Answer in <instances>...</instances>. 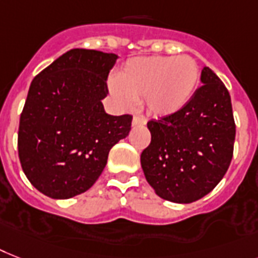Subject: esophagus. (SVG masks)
Instances as JSON below:
<instances>
[{
  "mask_svg": "<svg viewBox=\"0 0 258 258\" xmlns=\"http://www.w3.org/2000/svg\"><path fill=\"white\" fill-rule=\"evenodd\" d=\"M146 124H147V119L144 118V116L135 115L133 118V127H143Z\"/></svg>",
  "mask_w": 258,
  "mask_h": 258,
  "instance_id": "1",
  "label": "esophagus"
}]
</instances>
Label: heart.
Returning <instances> with one entry per match:
<instances>
[{
    "label": "heart",
    "mask_w": 258,
    "mask_h": 258,
    "mask_svg": "<svg viewBox=\"0 0 258 258\" xmlns=\"http://www.w3.org/2000/svg\"><path fill=\"white\" fill-rule=\"evenodd\" d=\"M199 81L198 62L188 55L138 56L119 71L111 91L123 107L144 98L148 114L171 116L189 103Z\"/></svg>",
    "instance_id": "b5f03b06"
}]
</instances>
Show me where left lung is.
<instances>
[{
    "label": "left lung",
    "mask_w": 258,
    "mask_h": 258,
    "mask_svg": "<svg viewBox=\"0 0 258 258\" xmlns=\"http://www.w3.org/2000/svg\"><path fill=\"white\" fill-rule=\"evenodd\" d=\"M189 103L171 116L151 120V143L140 155L144 176L164 200L189 204L220 183L233 156L231 95L209 68Z\"/></svg>",
    "instance_id": "1"
}]
</instances>
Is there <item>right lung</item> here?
Wrapping results in <instances>:
<instances>
[{"label":"right lung","mask_w":258,"mask_h":258,"mask_svg":"<svg viewBox=\"0 0 258 258\" xmlns=\"http://www.w3.org/2000/svg\"><path fill=\"white\" fill-rule=\"evenodd\" d=\"M119 56L73 49L31 82L18 130L25 175L51 199H70L93 187L108 152L131 130V115L112 116L102 99Z\"/></svg>","instance_id":"right-lung-1"}]
</instances>
